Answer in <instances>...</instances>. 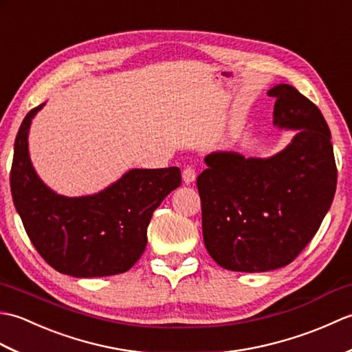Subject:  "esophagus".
I'll return each mask as SVG.
<instances>
[{
  "label": "esophagus",
  "instance_id": "obj_1",
  "mask_svg": "<svg viewBox=\"0 0 352 352\" xmlns=\"http://www.w3.org/2000/svg\"><path fill=\"white\" fill-rule=\"evenodd\" d=\"M195 178H197L195 169L190 168V166L183 169V182H184L186 184H192L193 182H195Z\"/></svg>",
  "mask_w": 352,
  "mask_h": 352
}]
</instances>
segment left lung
<instances>
[{
	"mask_svg": "<svg viewBox=\"0 0 352 352\" xmlns=\"http://www.w3.org/2000/svg\"><path fill=\"white\" fill-rule=\"evenodd\" d=\"M267 95L275 98L274 125L295 130L290 144L266 159L214 151L197 178L206 248L236 272H267L294 261L316 234L338 184L320 110L290 85Z\"/></svg>",
	"mask_w": 352,
	"mask_h": 352,
	"instance_id": "1",
	"label": "left lung"
}]
</instances>
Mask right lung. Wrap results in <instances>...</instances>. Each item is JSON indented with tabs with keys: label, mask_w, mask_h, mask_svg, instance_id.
<instances>
[{
	"label": "right lung",
	"mask_w": 352,
	"mask_h": 352,
	"mask_svg": "<svg viewBox=\"0 0 352 352\" xmlns=\"http://www.w3.org/2000/svg\"><path fill=\"white\" fill-rule=\"evenodd\" d=\"M45 102L30 110L14 140L10 188L22 223L47 263L76 278L126 272L146 248V228L162 201L182 184L178 168L130 169L94 195H58L28 153V131Z\"/></svg>",
	"instance_id": "obj_1"
}]
</instances>
